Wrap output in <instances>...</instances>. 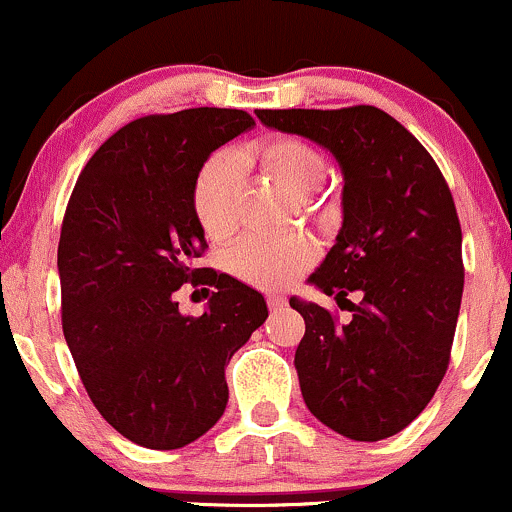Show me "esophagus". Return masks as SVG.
Here are the masks:
<instances>
[{
	"label": "esophagus",
	"instance_id": "obj_1",
	"mask_svg": "<svg viewBox=\"0 0 512 512\" xmlns=\"http://www.w3.org/2000/svg\"><path fill=\"white\" fill-rule=\"evenodd\" d=\"M266 302H268V310H271V312L283 310V307L288 305V302H285V298H280V295H268Z\"/></svg>",
	"mask_w": 512,
	"mask_h": 512
}]
</instances>
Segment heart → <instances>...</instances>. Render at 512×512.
I'll return each instance as SVG.
<instances>
[{"instance_id": "1", "label": "heart", "mask_w": 512, "mask_h": 512, "mask_svg": "<svg viewBox=\"0 0 512 512\" xmlns=\"http://www.w3.org/2000/svg\"><path fill=\"white\" fill-rule=\"evenodd\" d=\"M236 161L261 168L278 188L298 197L307 214L332 217L334 205L320 195L327 178V161L315 146L298 136H268L241 148ZM239 183L232 158L212 156L197 173L192 185V212L202 232L212 241H224L236 232ZM315 244L305 234L280 239H244L229 251V271L254 288H283L315 261Z\"/></svg>"}]
</instances>
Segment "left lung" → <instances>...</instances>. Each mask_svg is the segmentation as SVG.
<instances>
[{
	"label": "left lung",
	"mask_w": 512,
	"mask_h": 512,
	"mask_svg": "<svg viewBox=\"0 0 512 512\" xmlns=\"http://www.w3.org/2000/svg\"><path fill=\"white\" fill-rule=\"evenodd\" d=\"M266 126L329 148L344 173V224L310 276L351 322L290 298L305 320L300 390L329 430L378 442L410 425L447 373L461 293V224L427 148L383 109H258ZM361 292L356 306L345 300Z\"/></svg>",
	"instance_id": "obj_1"
}]
</instances>
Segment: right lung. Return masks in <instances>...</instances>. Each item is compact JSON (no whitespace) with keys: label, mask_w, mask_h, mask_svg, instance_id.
Returning <instances> with one entry per match:
<instances>
[{"label":"right lung","mask_w":512,"mask_h":512,"mask_svg":"<svg viewBox=\"0 0 512 512\" xmlns=\"http://www.w3.org/2000/svg\"><path fill=\"white\" fill-rule=\"evenodd\" d=\"M251 126L217 107L134 119L97 148L65 207V342L100 415L141 447L180 449L210 430L227 408L224 366L268 317L254 288L195 268L207 241L192 185L214 148ZM185 282L215 288L200 318L177 310Z\"/></svg>","instance_id":"add662e5"}]
</instances>
